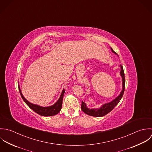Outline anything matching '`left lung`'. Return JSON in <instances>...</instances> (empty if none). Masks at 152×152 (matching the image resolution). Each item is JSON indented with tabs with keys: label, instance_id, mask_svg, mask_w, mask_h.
<instances>
[{
	"label": "left lung",
	"instance_id": "8db88e82",
	"mask_svg": "<svg viewBox=\"0 0 152 152\" xmlns=\"http://www.w3.org/2000/svg\"><path fill=\"white\" fill-rule=\"evenodd\" d=\"M112 51L115 53V54L116 52L113 50L112 48H111ZM121 75L122 77V84H123V89H122V91H121V94H119V96L118 97H117L116 99H115L113 101H112L110 103H106L103 104L100 108L99 109H88L86 106V104L85 102H82V104H81V109L82 110V111L91 116H94V117H102L105 116L106 115H107V113H109V112H110L119 103V102H120V100H121V97L123 95L124 91V89H125V76H124V70H123V66L121 65Z\"/></svg>",
	"mask_w": 152,
	"mask_h": 152
}]
</instances>
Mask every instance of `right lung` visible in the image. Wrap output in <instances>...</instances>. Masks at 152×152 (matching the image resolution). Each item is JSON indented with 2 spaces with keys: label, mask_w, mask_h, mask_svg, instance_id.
<instances>
[{
  "label": "right lung",
  "mask_w": 152,
  "mask_h": 152,
  "mask_svg": "<svg viewBox=\"0 0 152 152\" xmlns=\"http://www.w3.org/2000/svg\"><path fill=\"white\" fill-rule=\"evenodd\" d=\"M19 90L20 94L21 95V97H22L24 102L26 103V104L31 108V110H33L34 112H35L37 114L43 116H54L57 115L61 111V106H62L63 97L65 91L64 89L61 92V97L59 99V100L57 101V102L55 104L49 107H42V106L31 103L23 97L20 91L19 86Z\"/></svg>",
  "instance_id": "add662e5"
}]
</instances>
